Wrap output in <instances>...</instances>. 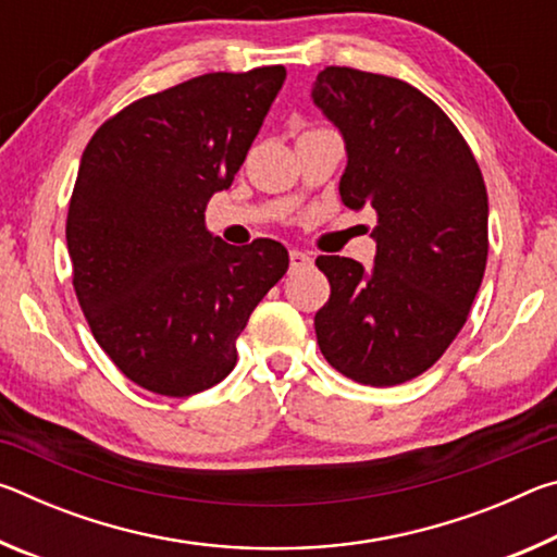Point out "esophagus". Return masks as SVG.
Segmentation results:
<instances>
[{
	"mask_svg": "<svg viewBox=\"0 0 557 557\" xmlns=\"http://www.w3.org/2000/svg\"><path fill=\"white\" fill-rule=\"evenodd\" d=\"M307 268H312V258H309L307 252H301V250H289V270L299 272V270H307Z\"/></svg>",
	"mask_w": 557,
	"mask_h": 557,
	"instance_id": "obj_1",
	"label": "esophagus"
}]
</instances>
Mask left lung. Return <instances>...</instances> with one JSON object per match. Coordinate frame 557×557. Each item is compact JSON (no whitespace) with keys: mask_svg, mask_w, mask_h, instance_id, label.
Returning <instances> with one entry per match:
<instances>
[{"mask_svg":"<svg viewBox=\"0 0 557 557\" xmlns=\"http://www.w3.org/2000/svg\"><path fill=\"white\" fill-rule=\"evenodd\" d=\"M314 106L346 145L338 194L371 206V270L319 256L332 295L314 317L329 363L363 385H398L425 373L455 342L482 285L488 199L482 169L425 92L388 75L329 65Z\"/></svg>","mask_w":557,"mask_h":557,"instance_id":"left-lung-1","label":"left lung"}]
</instances>
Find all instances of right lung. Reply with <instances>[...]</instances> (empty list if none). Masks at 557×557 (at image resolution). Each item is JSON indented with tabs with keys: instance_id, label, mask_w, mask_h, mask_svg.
<instances>
[{
	"instance_id": "right-lung-1",
	"label": "right lung",
	"mask_w": 557,
	"mask_h": 557,
	"mask_svg": "<svg viewBox=\"0 0 557 557\" xmlns=\"http://www.w3.org/2000/svg\"><path fill=\"white\" fill-rule=\"evenodd\" d=\"M285 65L206 73L102 122L81 157L65 243L90 332L132 383L186 398L221 383L235 338L289 268L285 245L245 248L206 228Z\"/></svg>"
}]
</instances>
